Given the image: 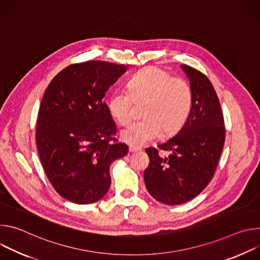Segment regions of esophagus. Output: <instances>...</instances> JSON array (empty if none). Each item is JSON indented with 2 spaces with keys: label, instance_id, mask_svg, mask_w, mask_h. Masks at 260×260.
Returning <instances> with one entry per match:
<instances>
[{
  "label": "esophagus",
  "instance_id": "34e87169",
  "mask_svg": "<svg viewBox=\"0 0 260 260\" xmlns=\"http://www.w3.org/2000/svg\"><path fill=\"white\" fill-rule=\"evenodd\" d=\"M140 149H138V148H136V147H129L128 148V151H129V153H136V152H138Z\"/></svg>",
  "mask_w": 260,
  "mask_h": 260
}]
</instances>
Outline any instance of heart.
Segmentation results:
<instances>
[{
  "instance_id": "b5f03b06",
  "label": "heart",
  "mask_w": 260,
  "mask_h": 260,
  "mask_svg": "<svg viewBox=\"0 0 260 260\" xmlns=\"http://www.w3.org/2000/svg\"><path fill=\"white\" fill-rule=\"evenodd\" d=\"M134 102L146 103L145 119L127 125L120 138L138 148L157 139L162 132L173 134L184 125L191 112L192 91L184 79L173 77L158 67H148L128 80L127 91L116 89L110 95V115L120 124H126L132 118Z\"/></svg>"
}]
</instances>
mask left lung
<instances>
[{"label": "left lung", "instance_id": "left-lung-1", "mask_svg": "<svg viewBox=\"0 0 260 260\" xmlns=\"http://www.w3.org/2000/svg\"><path fill=\"white\" fill-rule=\"evenodd\" d=\"M190 82L192 108L180 131L156 148H147L150 164L146 188L165 205H181L199 196L211 181L225 140L224 119L210 80L187 64L180 66ZM158 150L169 151L162 158Z\"/></svg>", "mask_w": 260, "mask_h": 260}]
</instances>
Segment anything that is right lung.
I'll return each instance as SVG.
<instances>
[{
	"mask_svg": "<svg viewBox=\"0 0 260 260\" xmlns=\"http://www.w3.org/2000/svg\"><path fill=\"white\" fill-rule=\"evenodd\" d=\"M126 67L91 60L71 64L49 83L38 113L36 143L56 192L78 205L100 201L111 185L110 165L127 154L113 136L116 124L104 103Z\"/></svg>",
	"mask_w": 260,
	"mask_h": 260,
	"instance_id": "obj_1",
	"label": "right lung"
}]
</instances>
